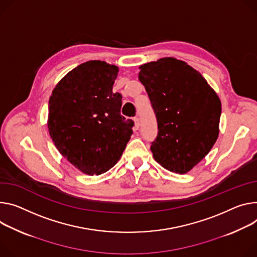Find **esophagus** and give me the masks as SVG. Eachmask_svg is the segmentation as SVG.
<instances>
[{
  "instance_id": "obj_1",
  "label": "esophagus",
  "mask_w": 257,
  "mask_h": 257,
  "mask_svg": "<svg viewBox=\"0 0 257 257\" xmlns=\"http://www.w3.org/2000/svg\"><path fill=\"white\" fill-rule=\"evenodd\" d=\"M133 120H134V124H135L134 125V129L138 130L139 129V125H141V124H139V119L138 118H134Z\"/></svg>"
}]
</instances>
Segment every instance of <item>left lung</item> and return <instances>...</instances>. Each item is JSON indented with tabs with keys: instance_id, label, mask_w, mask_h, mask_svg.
Listing matches in <instances>:
<instances>
[{
	"instance_id": "obj_1",
	"label": "left lung",
	"mask_w": 257,
	"mask_h": 257,
	"mask_svg": "<svg viewBox=\"0 0 257 257\" xmlns=\"http://www.w3.org/2000/svg\"><path fill=\"white\" fill-rule=\"evenodd\" d=\"M139 68L138 79L158 123L153 156L171 172H189L218 137L220 99L202 75L182 60L161 58Z\"/></svg>"
}]
</instances>
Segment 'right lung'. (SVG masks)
I'll use <instances>...</instances> for the list:
<instances>
[{"mask_svg":"<svg viewBox=\"0 0 257 257\" xmlns=\"http://www.w3.org/2000/svg\"><path fill=\"white\" fill-rule=\"evenodd\" d=\"M119 68L100 60L84 62L64 76L49 99L48 129L59 153L88 175L118 162L134 122L121 114L122 95L112 92Z\"/></svg>","mask_w":257,"mask_h":257,"instance_id":"obj_1","label":"right lung"}]
</instances>
